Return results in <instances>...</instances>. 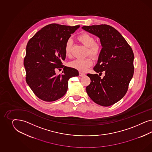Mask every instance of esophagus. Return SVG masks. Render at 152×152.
I'll return each mask as SVG.
<instances>
[{"mask_svg":"<svg viewBox=\"0 0 152 152\" xmlns=\"http://www.w3.org/2000/svg\"><path fill=\"white\" fill-rule=\"evenodd\" d=\"M79 76H81V77H83V76H85V74H83V72H79Z\"/></svg>","mask_w":152,"mask_h":152,"instance_id":"34e87169","label":"esophagus"}]
</instances>
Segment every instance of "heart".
I'll use <instances>...</instances> for the list:
<instances>
[{
  "mask_svg": "<svg viewBox=\"0 0 152 152\" xmlns=\"http://www.w3.org/2000/svg\"><path fill=\"white\" fill-rule=\"evenodd\" d=\"M78 41L84 46L88 47L87 55L91 56L94 58L98 57L102 50V45L99 42L95 41V38L88 33H83L77 37ZM72 41L68 39L64 45V53L68 57L72 56ZM93 60L91 57H88L83 59H76L69 64V66L81 72H85L89 67L92 66Z\"/></svg>",
  "mask_w": 152,
  "mask_h": 152,
  "instance_id": "obj_1",
  "label": "heart"
}]
</instances>
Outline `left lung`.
Masks as SVG:
<instances>
[{
    "label": "left lung",
    "instance_id": "left-lung-1",
    "mask_svg": "<svg viewBox=\"0 0 152 152\" xmlns=\"http://www.w3.org/2000/svg\"><path fill=\"white\" fill-rule=\"evenodd\" d=\"M82 28L100 38L102 48L94 70L99 74L105 72L103 78L98 74H87L91 83L86 88V92L95 103L110 106L121 100L128 90L133 76V51L122 35L109 25Z\"/></svg>",
    "mask_w": 152,
    "mask_h": 152
}]
</instances>
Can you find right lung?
Returning <instances> with one entry per match:
<instances>
[{
	"mask_svg": "<svg viewBox=\"0 0 152 152\" xmlns=\"http://www.w3.org/2000/svg\"><path fill=\"white\" fill-rule=\"evenodd\" d=\"M80 26H69L52 23L42 28L28 42L24 66L26 80L39 99L47 102L64 96L69 78L78 76V71L64 66V45ZM63 68V74L55 75Z\"/></svg>",
	"mask_w": 152,
	"mask_h": 152,
	"instance_id": "obj_1",
	"label": "right lung"
}]
</instances>
